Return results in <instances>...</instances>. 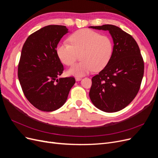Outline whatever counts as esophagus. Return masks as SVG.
<instances>
[{
  "mask_svg": "<svg viewBox=\"0 0 158 158\" xmlns=\"http://www.w3.org/2000/svg\"><path fill=\"white\" fill-rule=\"evenodd\" d=\"M75 79H76V81H80V80H82V78H81V77H78V76H77V77L75 78Z\"/></svg>",
  "mask_w": 158,
  "mask_h": 158,
  "instance_id": "obj_1",
  "label": "esophagus"
}]
</instances>
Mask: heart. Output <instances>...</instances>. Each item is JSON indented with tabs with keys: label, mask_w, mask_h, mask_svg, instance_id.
Returning <instances> with one entry per match:
<instances>
[{
	"label": "heart",
	"mask_w": 158,
	"mask_h": 158,
	"mask_svg": "<svg viewBox=\"0 0 158 158\" xmlns=\"http://www.w3.org/2000/svg\"><path fill=\"white\" fill-rule=\"evenodd\" d=\"M68 43L57 47L56 53L62 63L73 65L81 53L80 63L72 66L68 74L82 76L93 70L99 71L109 63L113 52V44L109 37L89 29L75 31L69 37Z\"/></svg>",
	"instance_id": "b5f03b06"
}]
</instances>
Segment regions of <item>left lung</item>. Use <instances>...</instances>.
<instances>
[{
  "instance_id": "obj_1",
  "label": "left lung",
  "mask_w": 158,
  "mask_h": 158,
  "mask_svg": "<svg viewBox=\"0 0 158 158\" xmlns=\"http://www.w3.org/2000/svg\"><path fill=\"white\" fill-rule=\"evenodd\" d=\"M89 27L108 30L114 43L109 63L92 79L89 98L102 111L117 112L136 96L144 76V60L135 40L120 27L110 24Z\"/></svg>"
}]
</instances>
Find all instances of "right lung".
<instances>
[{
    "mask_svg": "<svg viewBox=\"0 0 158 158\" xmlns=\"http://www.w3.org/2000/svg\"><path fill=\"white\" fill-rule=\"evenodd\" d=\"M67 33L64 26H47L31 33L23 45L18 79L27 99L40 111H53L63 106L75 84L74 77L58 79L64 67L56 47Z\"/></svg>",
    "mask_w": 158,
    "mask_h": 158,
    "instance_id": "obj_1",
    "label": "right lung"
}]
</instances>
